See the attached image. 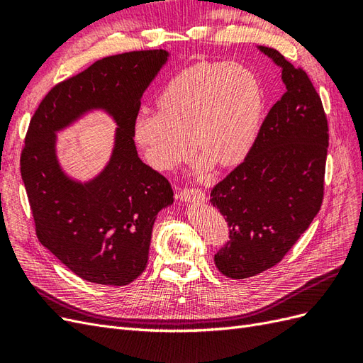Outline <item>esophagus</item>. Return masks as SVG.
I'll use <instances>...</instances> for the list:
<instances>
[{"label": "esophagus", "instance_id": "esophagus-1", "mask_svg": "<svg viewBox=\"0 0 363 363\" xmlns=\"http://www.w3.org/2000/svg\"><path fill=\"white\" fill-rule=\"evenodd\" d=\"M179 199L183 201H206V195L200 189L183 188L179 191Z\"/></svg>", "mask_w": 363, "mask_h": 363}]
</instances>
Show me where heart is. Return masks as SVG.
<instances>
[{
  "label": "heart",
  "mask_w": 363,
  "mask_h": 363,
  "mask_svg": "<svg viewBox=\"0 0 363 363\" xmlns=\"http://www.w3.org/2000/svg\"><path fill=\"white\" fill-rule=\"evenodd\" d=\"M159 111H142L135 138L148 163L167 171L191 152L201 168L242 162L257 138L263 95L256 75L228 62L196 63L174 75L157 98Z\"/></svg>",
  "instance_id": "b5f03b06"
}]
</instances>
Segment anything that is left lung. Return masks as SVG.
Returning <instances> with one entry per match:
<instances>
[{
	"label": "left lung",
	"instance_id": "8db88e82",
	"mask_svg": "<svg viewBox=\"0 0 363 363\" xmlns=\"http://www.w3.org/2000/svg\"><path fill=\"white\" fill-rule=\"evenodd\" d=\"M286 91L271 107L245 160L219 182L211 203L230 227L215 265L247 279L284 257L320 212L328 148L321 98L307 74L268 47Z\"/></svg>",
	"mask_w": 363,
	"mask_h": 363
}]
</instances>
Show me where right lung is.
<instances>
[{
	"mask_svg": "<svg viewBox=\"0 0 363 363\" xmlns=\"http://www.w3.org/2000/svg\"><path fill=\"white\" fill-rule=\"evenodd\" d=\"M168 51H131L96 60L56 84L33 115L21 152V175L40 244L86 281L124 286L144 272L152 225L174 201L169 182L138 156L140 98ZM100 108L118 128L111 160L89 182L62 172L55 133Z\"/></svg>",
	"mask_w": 363,
	"mask_h": 363,
	"instance_id": "obj_1",
	"label": "right lung"
}]
</instances>
